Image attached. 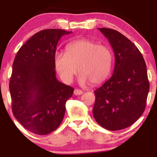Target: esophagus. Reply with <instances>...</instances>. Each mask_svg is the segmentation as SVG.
<instances>
[{
	"label": "esophagus",
	"mask_w": 157,
	"mask_h": 157,
	"mask_svg": "<svg viewBox=\"0 0 157 157\" xmlns=\"http://www.w3.org/2000/svg\"><path fill=\"white\" fill-rule=\"evenodd\" d=\"M82 93H83L82 91H81L80 89H75V91H74V94L75 95H80L82 94Z\"/></svg>",
	"instance_id": "34e87169"
}]
</instances>
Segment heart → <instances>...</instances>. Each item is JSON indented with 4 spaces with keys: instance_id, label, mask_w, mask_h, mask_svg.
Segmentation results:
<instances>
[{
    "instance_id": "obj_1",
    "label": "heart",
    "mask_w": 157,
    "mask_h": 157,
    "mask_svg": "<svg viewBox=\"0 0 157 157\" xmlns=\"http://www.w3.org/2000/svg\"><path fill=\"white\" fill-rule=\"evenodd\" d=\"M112 62V52L108 46L89 40L74 41L66 46V53L57 52L55 56L56 70L66 83L73 80L78 70L80 83H101L111 72Z\"/></svg>"
}]
</instances>
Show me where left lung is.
<instances>
[{
	"label": "left lung",
	"instance_id": "left-lung-1",
	"mask_svg": "<svg viewBox=\"0 0 157 157\" xmlns=\"http://www.w3.org/2000/svg\"><path fill=\"white\" fill-rule=\"evenodd\" d=\"M99 30L109 40L115 56L111 78L95 90L93 115L97 123L109 131L129 127L145 111L149 82L141 52L121 33L107 28Z\"/></svg>",
	"mask_w": 157,
	"mask_h": 157
}]
</instances>
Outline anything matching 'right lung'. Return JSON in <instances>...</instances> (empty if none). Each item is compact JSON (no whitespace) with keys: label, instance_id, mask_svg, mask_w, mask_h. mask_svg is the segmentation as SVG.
Returning a JSON list of instances; mask_svg holds the SVG:
<instances>
[{"label":"right lung","instance_id":"obj_1","mask_svg":"<svg viewBox=\"0 0 157 157\" xmlns=\"http://www.w3.org/2000/svg\"><path fill=\"white\" fill-rule=\"evenodd\" d=\"M71 32L49 29L37 32L21 46L10 81L12 109L25 128L46 135L60 125L74 89L56 78L55 56L60 37Z\"/></svg>","mask_w":157,"mask_h":157}]
</instances>
